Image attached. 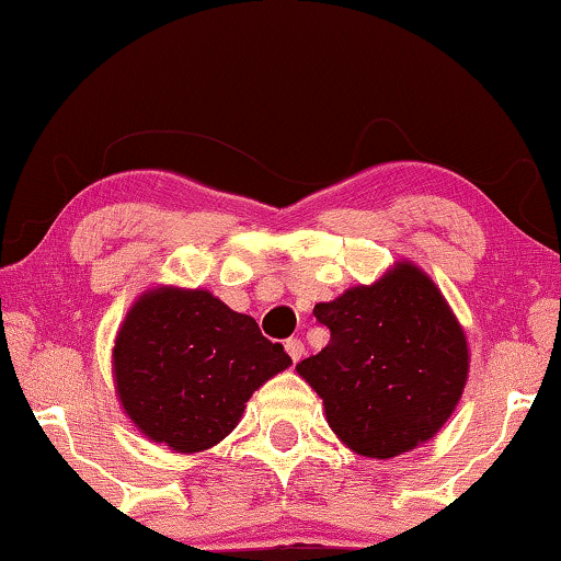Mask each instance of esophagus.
Wrapping results in <instances>:
<instances>
[{
	"label": "esophagus",
	"instance_id": "34e87169",
	"mask_svg": "<svg viewBox=\"0 0 561 561\" xmlns=\"http://www.w3.org/2000/svg\"><path fill=\"white\" fill-rule=\"evenodd\" d=\"M284 350H287V355L291 357V363H299V360H302V355H305V345H302V342H299L297 337H291V340L284 342Z\"/></svg>",
	"mask_w": 561,
	"mask_h": 561
}]
</instances>
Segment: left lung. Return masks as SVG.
<instances>
[{
    "label": "left lung",
    "mask_w": 561,
    "mask_h": 561,
    "mask_svg": "<svg viewBox=\"0 0 561 561\" xmlns=\"http://www.w3.org/2000/svg\"><path fill=\"white\" fill-rule=\"evenodd\" d=\"M314 317L330 342L297 373L322 398L334 436L367 458L436 436L461 400L468 342L428 274L398 262L375 284L314 305Z\"/></svg>",
    "instance_id": "1"
}]
</instances>
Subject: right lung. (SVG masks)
<instances>
[{
  "label": "right lung",
  "instance_id": "1",
  "mask_svg": "<svg viewBox=\"0 0 561 561\" xmlns=\"http://www.w3.org/2000/svg\"><path fill=\"white\" fill-rule=\"evenodd\" d=\"M291 357L206 289L156 287L128 309L113 347L123 411L153 443L198 454L237 428L247 400Z\"/></svg>",
  "mask_w": 561,
  "mask_h": 561
}]
</instances>
